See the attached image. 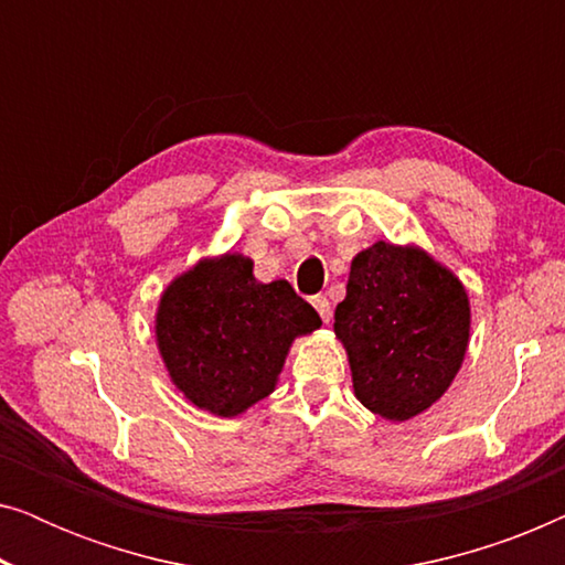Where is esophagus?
<instances>
[{"label": "esophagus", "mask_w": 565, "mask_h": 565, "mask_svg": "<svg viewBox=\"0 0 565 565\" xmlns=\"http://www.w3.org/2000/svg\"><path fill=\"white\" fill-rule=\"evenodd\" d=\"M311 306L316 308V313L321 316L323 323L331 321V303H329L327 296H313V298H311Z\"/></svg>", "instance_id": "34e87169"}]
</instances>
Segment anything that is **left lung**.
<instances>
[{"instance_id":"8db88e82","label":"left lung","mask_w":565,"mask_h":565,"mask_svg":"<svg viewBox=\"0 0 565 565\" xmlns=\"http://www.w3.org/2000/svg\"><path fill=\"white\" fill-rule=\"evenodd\" d=\"M334 331L358 398L385 419H412L447 391L466 358L468 296L424 252L377 242L352 262Z\"/></svg>"}]
</instances>
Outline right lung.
I'll list each match as a JSON object with an SVG mask.
<instances>
[{"label":"right lung","mask_w":565,"mask_h":565,"mask_svg":"<svg viewBox=\"0 0 565 565\" xmlns=\"http://www.w3.org/2000/svg\"><path fill=\"white\" fill-rule=\"evenodd\" d=\"M252 259L203 262L161 296L157 339L177 388L192 404L236 416L275 391L285 354L321 319L285 280L262 285Z\"/></svg>","instance_id":"right-lung-1"}]
</instances>
